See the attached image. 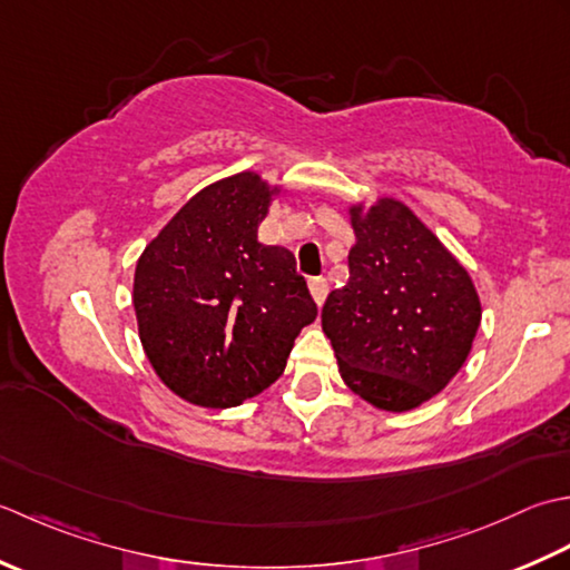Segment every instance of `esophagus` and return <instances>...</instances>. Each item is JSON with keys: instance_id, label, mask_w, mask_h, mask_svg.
Segmentation results:
<instances>
[{"instance_id": "34e87169", "label": "esophagus", "mask_w": 570, "mask_h": 570, "mask_svg": "<svg viewBox=\"0 0 570 570\" xmlns=\"http://www.w3.org/2000/svg\"><path fill=\"white\" fill-rule=\"evenodd\" d=\"M309 293H312V297H315V302L317 305L322 307V302H324V297H327V281H324V277H309Z\"/></svg>"}]
</instances>
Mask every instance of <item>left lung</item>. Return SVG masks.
Wrapping results in <instances>:
<instances>
[{
	"label": "left lung",
	"mask_w": 570,
	"mask_h": 570,
	"mask_svg": "<svg viewBox=\"0 0 570 570\" xmlns=\"http://www.w3.org/2000/svg\"><path fill=\"white\" fill-rule=\"evenodd\" d=\"M350 283L332 289L322 330L358 399L413 411L468 362L482 305L470 273L411 206L379 196L350 204Z\"/></svg>",
	"instance_id": "left-lung-1"
}]
</instances>
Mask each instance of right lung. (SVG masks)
Listing matches in <instances>:
<instances>
[{
  "label": "right lung",
  "instance_id": "right-lung-1",
  "mask_svg": "<svg viewBox=\"0 0 570 570\" xmlns=\"http://www.w3.org/2000/svg\"><path fill=\"white\" fill-rule=\"evenodd\" d=\"M283 194L258 171L230 174L196 191L139 255V342L159 381L187 403L234 409L258 396L317 317L295 255L258 240Z\"/></svg>",
  "mask_w": 570,
  "mask_h": 570
}]
</instances>
